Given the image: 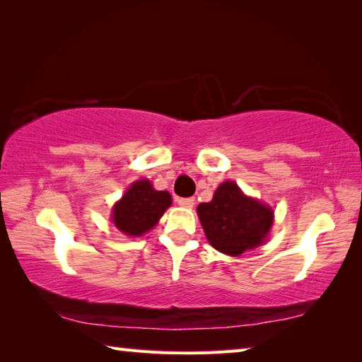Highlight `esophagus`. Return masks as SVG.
Here are the masks:
<instances>
[{"label": "esophagus", "instance_id": "34e87169", "mask_svg": "<svg viewBox=\"0 0 362 362\" xmlns=\"http://www.w3.org/2000/svg\"><path fill=\"white\" fill-rule=\"evenodd\" d=\"M177 203L182 207H193L194 206V199L193 198H179L177 199Z\"/></svg>", "mask_w": 362, "mask_h": 362}]
</instances>
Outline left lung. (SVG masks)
<instances>
[{"label": "left lung", "mask_w": 362, "mask_h": 362, "mask_svg": "<svg viewBox=\"0 0 362 362\" xmlns=\"http://www.w3.org/2000/svg\"><path fill=\"white\" fill-rule=\"evenodd\" d=\"M196 211L211 246L233 257L262 246L273 225L272 207L246 196L231 180L220 183L211 203Z\"/></svg>", "instance_id": "8db88e82"}]
</instances>
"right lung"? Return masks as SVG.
Returning a JSON list of instances; mask_svg holds the SVG:
<instances>
[{"mask_svg": "<svg viewBox=\"0 0 362 362\" xmlns=\"http://www.w3.org/2000/svg\"><path fill=\"white\" fill-rule=\"evenodd\" d=\"M173 204L168 192H158L150 180H137L113 206L112 220L127 236H142L150 231Z\"/></svg>", "mask_w": 362, "mask_h": 362, "instance_id": "right-lung-1", "label": "right lung"}]
</instances>
